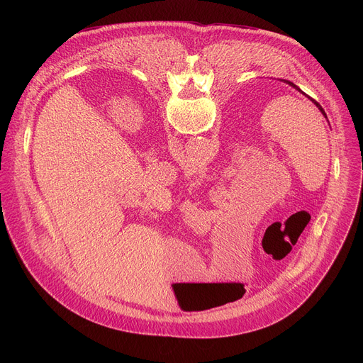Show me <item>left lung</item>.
Returning a JSON list of instances; mask_svg holds the SVG:
<instances>
[{
    "mask_svg": "<svg viewBox=\"0 0 363 363\" xmlns=\"http://www.w3.org/2000/svg\"><path fill=\"white\" fill-rule=\"evenodd\" d=\"M284 82H286V83H287V84H290V86H291V87H294V89H296V90H298V91H300V93H303V91H301V90H300V89H298V87H297V86H296V84H294V83H291V82H289V80H284ZM303 94H304V96H307V94H306V93H303ZM307 97H308V99H310V100H312V101H313V103H315V105H316V106H318V108H319V111H320V112H322V113H323V116H325V118H328V116H326V113H325V111H323V108H322V106H320V105H319V103H318V101H316V100H315V99H312V97H310V96H307Z\"/></svg>",
    "mask_w": 363,
    "mask_h": 363,
    "instance_id": "8db88e82",
    "label": "left lung"
}]
</instances>
